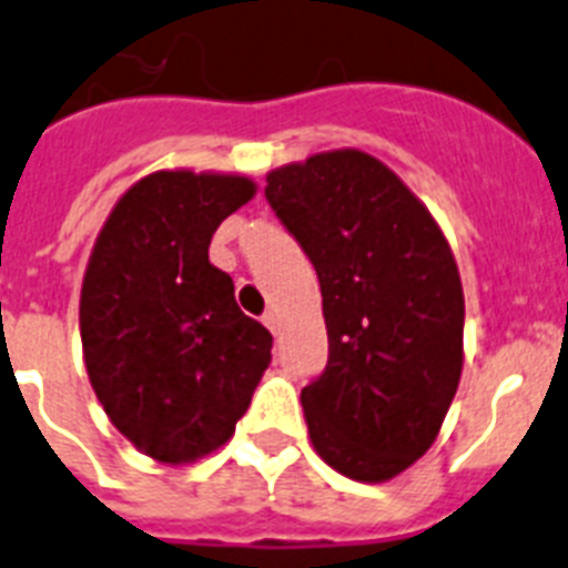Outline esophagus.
I'll use <instances>...</instances> for the list:
<instances>
[{
  "instance_id": "obj_1",
  "label": "esophagus",
  "mask_w": 568,
  "mask_h": 568,
  "mask_svg": "<svg viewBox=\"0 0 568 568\" xmlns=\"http://www.w3.org/2000/svg\"><path fill=\"white\" fill-rule=\"evenodd\" d=\"M262 323H265L274 335H280V314H276L274 308H268V312L262 314Z\"/></svg>"
}]
</instances>
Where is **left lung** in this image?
Masks as SVG:
<instances>
[{"instance_id":"obj_1","label":"left lung","mask_w":568,"mask_h":568,"mask_svg":"<svg viewBox=\"0 0 568 568\" xmlns=\"http://www.w3.org/2000/svg\"><path fill=\"white\" fill-rule=\"evenodd\" d=\"M265 181L321 280L328 364L300 393L308 438L337 474L387 483L430 450L459 387L465 294L450 242L369 152H317Z\"/></svg>"}]
</instances>
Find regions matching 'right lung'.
Instances as JSON below:
<instances>
[{
    "label": "right lung",
    "instance_id": "right-lung-1",
    "mask_svg": "<svg viewBox=\"0 0 568 568\" xmlns=\"http://www.w3.org/2000/svg\"><path fill=\"white\" fill-rule=\"evenodd\" d=\"M254 195L240 173L144 175L85 265V373L109 422L164 465L225 445L271 364V332L242 314L233 280L207 256L216 227Z\"/></svg>",
    "mask_w": 568,
    "mask_h": 568
}]
</instances>
